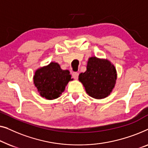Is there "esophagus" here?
<instances>
[{"label":"esophagus","mask_w":148,"mask_h":148,"mask_svg":"<svg viewBox=\"0 0 148 148\" xmlns=\"http://www.w3.org/2000/svg\"><path fill=\"white\" fill-rule=\"evenodd\" d=\"M78 75H79L78 72H74L73 73H72V77H73L74 79H76H76H78Z\"/></svg>","instance_id":"1"}]
</instances>
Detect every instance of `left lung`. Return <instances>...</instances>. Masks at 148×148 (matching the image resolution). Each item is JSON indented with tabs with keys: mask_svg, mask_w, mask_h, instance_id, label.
Returning a JSON list of instances; mask_svg holds the SVG:
<instances>
[{
	"mask_svg": "<svg viewBox=\"0 0 148 148\" xmlns=\"http://www.w3.org/2000/svg\"><path fill=\"white\" fill-rule=\"evenodd\" d=\"M116 79V69L111 62L96 57L89 58L86 71L79 75V80L84 85L86 92L97 99L110 95Z\"/></svg>",
	"mask_w": 148,
	"mask_h": 148,
	"instance_id": "1",
	"label": "left lung"
}]
</instances>
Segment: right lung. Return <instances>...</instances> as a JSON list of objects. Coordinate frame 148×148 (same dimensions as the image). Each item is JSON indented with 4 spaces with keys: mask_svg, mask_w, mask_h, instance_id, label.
<instances>
[{
    "mask_svg": "<svg viewBox=\"0 0 148 148\" xmlns=\"http://www.w3.org/2000/svg\"><path fill=\"white\" fill-rule=\"evenodd\" d=\"M70 80V72L54 62L37 70L34 76V84L41 96L49 100L59 97Z\"/></svg>",
    "mask_w": 148,
    "mask_h": 148,
    "instance_id": "right-lung-1",
    "label": "right lung"
}]
</instances>
